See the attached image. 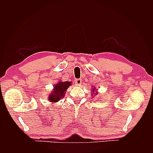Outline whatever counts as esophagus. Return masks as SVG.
<instances>
[{"mask_svg":"<svg viewBox=\"0 0 153 153\" xmlns=\"http://www.w3.org/2000/svg\"><path fill=\"white\" fill-rule=\"evenodd\" d=\"M75 84H76V85H80L81 83H82V80L81 79H75Z\"/></svg>","mask_w":153,"mask_h":153,"instance_id":"34e87169","label":"esophagus"}]
</instances>
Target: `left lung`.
Segmentation results:
<instances>
[{"label":"left lung","mask_w":153,"mask_h":153,"mask_svg":"<svg viewBox=\"0 0 153 153\" xmlns=\"http://www.w3.org/2000/svg\"><path fill=\"white\" fill-rule=\"evenodd\" d=\"M94 89H95V88H94ZM94 90H92V91H94Z\"/></svg>","instance_id":"8db88e82"}]
</instances>
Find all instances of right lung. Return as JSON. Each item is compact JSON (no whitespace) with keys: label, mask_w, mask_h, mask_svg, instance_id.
Wrapping results in <instances>:
<instances>
[{"label":"right lung","mask_w":153,"mask_h":153,"mask_svg":"<svg viewBox=\"0 0 153 153\" xmlns=\"http://www.w3.org/2000/svg\"><path fill=\"white\" fill-rule=\"evenodd\" d=\"M71 82H60L59 84L55 85L53 92L48 97L51 102H57L61 98H64L65 92L69 86L71 85Z\"/></svg>","instance_id":"1"}]
</instances>
